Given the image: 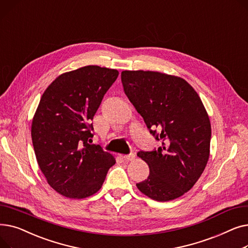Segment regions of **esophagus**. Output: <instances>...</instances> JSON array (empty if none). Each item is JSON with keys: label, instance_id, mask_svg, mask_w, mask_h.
<instances>
[{"label": "esophagus", "instance_id": "esophagus-1", "mask_svg": "<svg viewBox=\"0 0 248 248\" xmlns=\"http://www.w3.org/2000/svg\"><path fill=\"white\" fill-rule=\"evenodd\" d=\"M124 161H126V162H128V161H133L135 158H136V155H135V154H129V155H124Z\"/></svg>", "mask_w": 248, "mask_h": 248}]
</instances>
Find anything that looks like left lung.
I'll list each match as a JSON object with an SVG mask.
<instances>
[{
    "label": "left lung",
    "instance_id": "1",
    "mask_svg": "<svg viewBox=\"0 0 248 248\" xmlns=\"http://www.w3.org/2000/svg\"><path fill=\"white\" fill-rule=\"evenodd\" d=\"M124 90L162 147L138 155L150 175L137 184L149 198L166 202L188 192L210 155L211 124L204 104L183 78L158 71L124 70Z\"/></svg>",
    "mask_w": 248,
    "mask_h": 248
}]
</instances>
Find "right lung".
Masks as SVG:
<instances>
[{
    "label": "right lung",
    "instance_id": "right-lung-1",
    "mask_svg": "<svg viewBox=\"0 0 248 248\" xmlns=\"http://www.w3.org/2000/svg\"><path fill=\"white\" fill-rule=\"evenodd\" d=\"M119 76L116 69L88 65L56 77L33 116L31 136L47 183L70 199L96 193L115 164L113 155L89 145L93 116Z\"/></svg>",
    "mask_w": 248,
    "mask_h": 248
}]
</instances>
